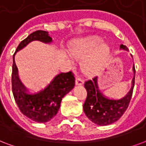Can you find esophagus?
<instances>
[{
    "label": "esophagus",
    "instance_id": "obj_1",
    "mask_svg": "<svg viewBox=\"0 0 146 146\" xmlns=\"http://www.w3.org/2000/svg\"><path fill=\"white\" fill-rule=\"evenodd\" d=\"M84 84V80H82V78H76V80H75V85H82Z\"/></svg>",
    "mask_w": 146,
    "mask_h": 146
}]
</instances>
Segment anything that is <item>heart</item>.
I'll return each instance as SVG.
<instances>
[{
	"instance_id": "1",
	"label": "heart",
	"mask_w": 146,
	"mask_h": 146,
	"mask_svg": "<svg viewBox=\"0 0 146 146\" xmlns=\"http://www.w3.org/2000/svg\"><path fill=\"white\" fill-rule=\"evenodd\" d=\"M102 38L92 36L74 40L69 51L77 58H83L82 68L87 75H95L105 67L111 54V48L102 43Z\"/></svg>"
}]
</instances>
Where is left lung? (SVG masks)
Returning a JSON list of instances; mask_svg holds the SVG:
<instances>
[{
	"mask_svg": "<svg viewBox=\"0 0 146 146\" xmlns=\"http://www.w3.org/2000/svg\"><path fill=\"white\" fill-rule=\"evenodd\" d=\"M120 50L128 51V48L126 46L121 44ZM132 72L134 76L131 80V88L121 98H108L104 95L98 86V77L85 82L87 98L83 106V109L90 121L95 125L104 126L114 123L121 118L129 106L133 92L135 74L134 64Z\"/></svg>",
	"mask_w": 146,
	"mask_h": 146,
	"instance_id": "left-lung-1",
	"label": "left lung"
}]
</instances>
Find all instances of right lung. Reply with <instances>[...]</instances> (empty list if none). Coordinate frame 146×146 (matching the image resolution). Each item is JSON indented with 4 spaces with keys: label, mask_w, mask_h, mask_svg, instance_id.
<instances>
[{
    "label": "right lung",
    "mask_w": 146,
    "mask_h": 146,
    "mask_svg": "<svg viewBox=\"0 0 146 146\" xmlns=\"http://www.w3.org/2000/svg\"><path fill=\"white\" fill-rule=\"evenodd\" d=\"M34 40L51 44L52 38L48 31L38 30L31 33L17 46L15 54L22 50ZM13 57L12 92L20 111L28 119L38 123H45L56 115L64 96L73 89L74 77L72 72L57 74L44 88L38 92L31 93L19 78L18 69Z\"/></svg>",
    "instance_id": "1"
}]
</instances>
